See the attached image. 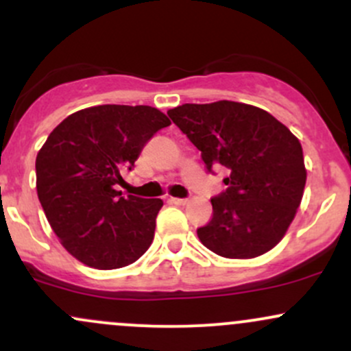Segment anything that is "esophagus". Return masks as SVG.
<instances>
[{
  "label": "esophagus",
  "instance_id": "obj_1",
  "mask_svg": "<svg viewBox=\"0 0 351 351\" xmlns=\"http://www.w3.org/2000/svg\"><path fill=\"white\" fill-rule=\"evenodd\" d=\"M169 201H171L172 204L184 206V204H187V201H189V199H184V197H171V199H169Z\"/></svg>",
  "mask_w": 351,
  "mask_h": 351
}]
</instances>
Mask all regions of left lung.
I'll return each instance as SVG.
<instances>
[{"mask_svg":"<svg viewBox=\"0 0 351 351\" xmlns=\"http://www.w3.org/2000/svg\"><path fill=\"white\" fill-rule=\"evenodd\" d=\"M201 150L207 172L229 171L210 199L213 219L197 229L207 250L250 259L273 250L295 219L306 184L300 141L266 110L239 101L184 104L167 112Z\"/></svg>","mask_w":351,"mask_h":351,"instance_id":"8db88e82","label":"left lung"}]
</instances>
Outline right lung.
I'll list each match as a JSON object with an SVG mask.
<instances>
[{
    "label": "right lung",
    "instance_id": "obj_1",
    "mask_svg": "<svg viewBox=\"0 0 351 351\" xmlns=\"http://www.w3.org/2000/svg\"><path fill=\"white\" fill-rule=\"evenodd\" d=\"M171 125L149 105H97L56 125L36 156V191L66 251L95 269L137 261L164 202L115 191L156 132Z\"/></svg>",
    "mask_w": 351,
    "mask_h": 351
}]
</instances>
